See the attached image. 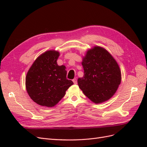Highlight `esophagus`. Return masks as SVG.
Wrapping results in <instances>:
<instances>
[{
	"instance_id": "1",
	"label": "esophagus",
	"mask_w": 147,
	"mask_h": 147,
	"mask_svg": "<svg viewBox=\"0 0 147 147\" xmlns=\"http://www.w3.org/2000/svg\"><path fill=\"white\" fill-rule=\"evenodd\" d=\"M73 82H74V83L75 84H77V80L76 78H74V79L73 80Z\"/></svg>"
}]
</instances>
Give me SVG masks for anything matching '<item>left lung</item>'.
Returning a JSON list of instances; mask_svg holds the SVG:
<instances>
[{"instance_id": "1", "label": "left lung", "mask_w": 147, "mask_h": 147, "mask_svg": "<svg viewBox=\"0 0 147 147\" xmlns=\"http://www.w3.org/2000/svg\"><path fill=\"white\" fill-rule=\"evenodd\" d=\"M84 75L78 79L79 88L95 104L112 97L121 83L119 67L113 57L104 48L96 46L83 57Z\"/></svg>"}]
</instances>
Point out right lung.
I'll return each mask as SVG.
<instances>
[{
    "label": "right lung",
    "mask_w": 147,
    "mask_h": 147,
    "mask_svg": "<svg viewBox=\"0 0 147 147\" xmlns=\"http://www.w3.org/2000/svg\"><path fill=\"white\" fill-rule=\"evenodd\" d=\"M59 53L49 50L40 55L31 65L26 77L29 96L40 105L52 107L65 96L74 84L66 78L65 66L58 65Z\"/></svg>",
    "instance_id": "1"
}]
</instances>
